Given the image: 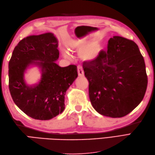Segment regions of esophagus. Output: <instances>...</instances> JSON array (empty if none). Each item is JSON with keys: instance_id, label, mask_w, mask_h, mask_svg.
Here are the masks:
<instances>
[{"instance_id": "1", "label": "esophagus", "mask_w": 155, "mask_h": 155, "mask_svg": "<svg viewBox=\"0 0 155 155\" xmlns=\"http://www.w3.org/2000/svg\"><path fill=\"white\" fill-rule=\"evenodd\" d=\"M77 71H78V74L80 77H83L84 73V71L83 67H81V65H78L77 67Z\"/></svg>"}]
</instances>
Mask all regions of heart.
I'll return each mask as SVG.
<instances>
[{
    "label": "heart",
    "instance_id": "obj_1",
    "mask_svg": "<svg viewBox=\"0 0 155 155\" xmlns=\"http://www.w3.org/2000/svg\"><path fill=\"white\" fill-rule=\"evenodd\" d=\"M87 42L88 41L87 39H82L72 45L71 49L73 51L81 49L80 51L81 58L84 61H90L94 60L97 57L101 50V45L98 41H91L88 44ZM63 54L65 57H69V54L67 52H64Z\"/></svg>",
    "mask_w": 155,
    "mask_h": 155
}]
</instances>
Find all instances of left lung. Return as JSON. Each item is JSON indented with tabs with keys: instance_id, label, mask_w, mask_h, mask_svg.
Here are the masks:
<instances>
[{
	"instance_id": "1",
	"label": "left lung",
	"mask_w": 155,
	"mask_h": 155,
	"mask_svg": "<svg viewBox=\"0 0 155 155\" xmlns=\"http://www.w3.org/2000/svg\"><path fill=\"white\" fill-rule=\"evenodd\" d=\"M92 106L106 117L120 118L143 99L148 78L145 63L137 45L114 36L94 61L84 62Z\"/></svg>"
}]
</instances>
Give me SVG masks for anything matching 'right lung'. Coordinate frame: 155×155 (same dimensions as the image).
Segmentation results:
<instances>
[{
  "mask_svg": "<svg viewBox=\"0 0 155 155\" xmlns=\"http://www.w3.org/2000/svg\"><path fill=\"white\" fill-rule=\"evenodd\" d=\"M58 41L52 33L24 38L16 46L8 63V87L13 101L20 109L37 120H49L64 109V95L77 78V66L61 67ZM39 60V62L35 61ZM38 65L42 78L32 87L25 84L24 72L30 64Z\"/></svg>",
  "mask_w": 155,
  "mask_h": 155,
  "instance_id": "obj_1",
  "label": "right lung"
}]
</instances>
